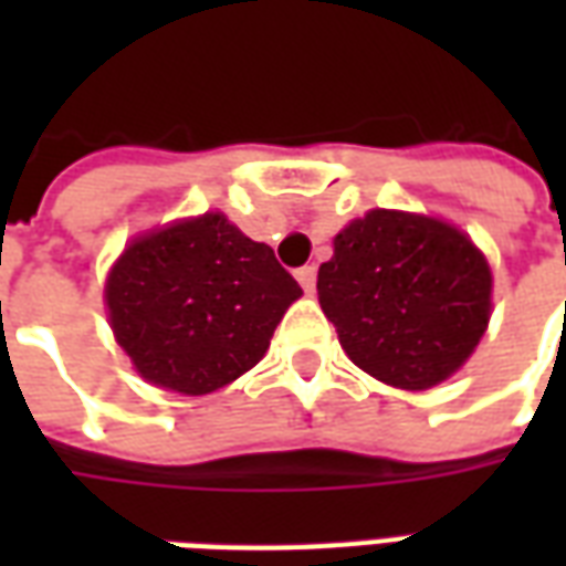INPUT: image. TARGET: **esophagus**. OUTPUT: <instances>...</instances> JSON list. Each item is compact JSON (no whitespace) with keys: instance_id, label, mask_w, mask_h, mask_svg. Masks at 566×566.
<instances>
[{"instance_id":"1","label":"esophagus","mask_w":566,"mask_h":566,"mask_svg":"<svg viewBox=\"0 0 566 566\" xmlns=\"http://www.w3.org/2000/svg\"><path fill=\"white\" fill-rule=\"evenodd\" d=\"M294 275H296V282L303 284V291H306V294H312V291H315V282H318V270H315V263H306V266H300Z\"/></svg>"}]
</instances>
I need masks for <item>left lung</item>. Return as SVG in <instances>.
<instances>
[{"mask_svg":"<svg viewBox=\"0 0 566 566\" xmlns=\"http://www.w3.org/2000/svg\"><path fill=\"white\" fill-rule=\"evenodd\" d=\"M318 303L357 367L394 388L424 391L482 339L491 270L449 223L376 209L333 239Z\"/></svg>","mask_w":566,"mask_h":566,"instance_id":"8db88e82","label":"left lung"}]
</instances>
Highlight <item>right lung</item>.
Here are the masks:
<instances>
[{
    "mask_svg": "<svg viewBox=\"0 0 566 566\" xmlns=\"http://www.w3.org/2000/svg\"><path fill=\"white\" fill-rule=\"evenodd\" d=\"M300 294L272 248L223 214L142 235L105 284L112 331L136 369L190 397L254 367Z\"/></svg>",
    "mask_w": 566,
    "mask_h": 566,
    "instance_id": "add662e5",
    "label": "right lung"
}]
</instances>
